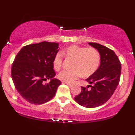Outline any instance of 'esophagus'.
<instances>
[{
	"instance_id": "34e87169",
	"label": "esophagus",
	"mask_w": 135,
	"mask_h": 135,
	"mask_svg": "<svg viewBox=\"0 0 135 135\" xmlns=\"http://www.w3.org/2000/svg\"><path fill=\"white\" fill-rule=\"evenodd\" d=\"M62 84H66V85H68V86H69L70 88H71V87H72V86H73V85H71V84H68V83H66V82H62Z\"/></svg>"
}]
</instances>
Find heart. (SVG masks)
Returning a JSON list of instances; mask_svg holds the SVG:
<instances>
[{"label": "heart", "instance_id": "b5f03b06", "mask_svg": "<svg viewBox=\"0 0 135 135\" xmlns=\"http://www.w3.org/2000/svg\"><path fill=\"white\" fill-rule=\"evenodd\" d=\"M61 53H57L53 59V67L59 71L63 62V55L74 61L73 64V71H64L58 74V78L68 84H73L79 77H88L93 74L99 67L100 54L95 48H86L73 45L66 48Z\"/></svg>", "mask_w": 135, "mask_h": 135}]
</instances>
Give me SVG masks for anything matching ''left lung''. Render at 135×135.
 I'll use <instances>...</instances> for the list:
<instances>
[{
    "label": "left lung",
    "instance_id": "obj_1",
    "mask_svg": "<svg viewBox=\"0 0 135 135\" xmlns=\"http://www.w3.org/2000/svg\"><path fill=\"white\" fill-rule=\"evenodd\" d=\"M88 44L99 52L100 65L86 79L92 85L82 86L80 93L74 99L81 106L93 108L104 104L113 95L120 78L121 64L113 50L97 43L89 42ZM89 87L90 89L88 88Z\"/></svg>",
    "mask_w": 135,
    "mask_h": 135
}]
</instances>
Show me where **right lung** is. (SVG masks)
Wrapping results in <instances>:
<instances>
[{"label": "right lung", "instance_id": "1", "mask_svg": "<svg viewBox=\"0 0 135 135\" xmlns=\"http://www.w3.org/2000/svg\"><path fill=\"white\" fill-rule=\"evenodd\" d=\"M59 44L42 42L25 46L16 55L12 66L13 82L20 95L27 102L41 104L55 97L60 80L54 78L53 59ZM50 80L49 83H45Z\"/></svg>", "mask_w": 135, "mask_h": 135}]
</instances>
